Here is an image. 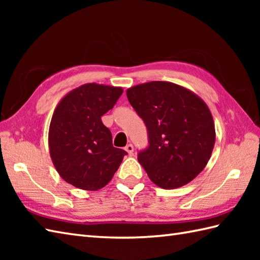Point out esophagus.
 I'll return each mask as SVG.
<instances>
[{"label": "esophagus", "instance_id": "1", "mask_svg": "<svg viewBox=\"0 0 260 260\" xmlns=\"http://www.w3.org/2000/svg\"><path fill=\"white\" fill-rule=\"evenodd\" d=\"M124 150L128 153V155H133V152H134V146L132 145V144H127L125 147H124Z\"/></svg>", "mask_w": 260, "mask_h": 260}]
</instances>
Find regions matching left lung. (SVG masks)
<instances>
[{"label":"left lung","mask_w":260,"mask_h":260,"mask_svg":"<svg viewBox=\"0 0 260 260\" xmlns=\"http://www.w3.org/2000/svg\"><path fill=\"white\" fill-rule=\"evenodd\" d=\"M127 98L148 132L137 159L154 184L176 189L206 168L215 142L212 114L197 93L169 81L128 88Z\"/></svg>","instance_id":"1"}]
</instances>
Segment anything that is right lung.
<instances>
[{
  "mask_svg": "<svg viewBox=\"0 0 260 260\" xmlns=\"http://www.w3.org/2000/svg\"><path fill=\"white\" fill-rule=\"evenodd\" d=\"M121 93V87L91 82L69 91L57 105L49 127V152L67 183L97 191L118 170L127 153L113 146L112 133L102 116Z\"/></svg>",
  "mask_w": 260,
  "mask_h": 260,
  "instance_id": "add662e5",
  "label": "right lung"
}]
</instances>
